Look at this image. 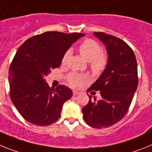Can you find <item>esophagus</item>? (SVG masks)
<instances>
[{"label": "esophagus", "mask_w": 152, "mask_h": 152, "mask_svg": "<svg viewBox=\"0 0 152 152\" xmlns=\"http://www.w3.org/2000/svg\"><path fill=\"white\" fill-rule=\"evenodd\" d=\"M72 93H73V95H74V96H76V95L80 94V92H78V91L74 90V91H73V92H72Z\"/></svg>", "instance_id": "1"}]
</instances>
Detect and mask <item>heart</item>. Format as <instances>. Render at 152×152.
<instances>
[{"mask_svg":"<svg viewBox=\"0 0 152 152\" xmlns=\"http://www.w3.org/2000/svg\"><path fill=\"white\" fill-rule=\"evenodd\" d=\"M78 50L80 55L86 61L89 62L91 70L94 74L99 75L105 70L109 63V56L105 52L102 51V47L96 40L92 39H86L82 42ZM71 56V51L66 50L62 58V63L66 64L69 58ZM89 80L87 75L80 74L76 72H71L67 76V81L72 87H79L83 83Z\"/></svg>","mask_w":152,"mask_h":152,"instance_id":"1","label":"heart"}]
</instances>
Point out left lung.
Returning <instances> with one entry per match:
<instances>
[{
	"instance_id": "1",
	"label": "left lung",
	"mask_w": 152,
	"mask_h": 152,
	"mask_svg": "<svg viewBox=\"0 0 152 152\" xmlns=\"http://www.w3.org/2000/svg\"><path fill=\"white\" fill-rule=\"evenodd\" d=\"M94 35L106 46L109 63L88 89L99 91L102 98L97 100L89 95V103L82 112L89 126L103 129L119 122L128 113L138 86V65L132 49L125 41L103 32Z\"/></svg>"
}]
</instances>
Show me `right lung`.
<instances>
[{
  "label": "right lung",
  "instance_id": "add662e5",
  "mask_svg": "<svg viewBox=\"0 0 152 152\" xmlns=\"http://www.w3.org/2000/svg\"><path fill=\"white\" fill-rule=\"evenodd\" d=\"M84 34L45 32L27 39L18 48L9 69L10 97L21 116L39 126L59 119L72 92L64 85L50 88L44 76L57 68L63 54Z\"/></svg>",
  "mask_w": 152,
  "mask_h": 152
}]
</instances>
